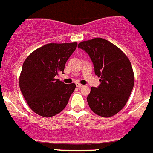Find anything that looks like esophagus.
Instances as JSON below:
<instances>
[{
	"instance_id": "obj_1",
	"label": "esophagus",
	"mask_w": 153,
	"mask_h": 153,
	"mask_svg": "<svg viewBox=\"0 0 153 153\" xmlns=\"http://www.w3.org/2000/svg\"><path fill=\"white\" fill-rule=\"evenodd\" d=\"M76 87H78V88H81V87H82L83 85L80 84V83H76Z\"/></svg>"
}]
</instances>
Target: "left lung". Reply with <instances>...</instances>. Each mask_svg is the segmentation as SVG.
<instances>
[{
	"mask_svg": "<svg viewBox=\"0 0 153 153\" xmlns=\"http://www.w3.org/2000/svg\"><path fill=\"white\" fill-rule=\"evenodd\" d=\"M93 62L95 74L100 77L98 88L91 87L87 101L92 111L103 117L118 113L127 102L134 82V72L126 54L102 38L78 45Z\"/></svg>",
	"mask_w": 153,
	"mask_h": 153,
	"instance_id": "1",
	"label": "left lung"
}]
</instances>
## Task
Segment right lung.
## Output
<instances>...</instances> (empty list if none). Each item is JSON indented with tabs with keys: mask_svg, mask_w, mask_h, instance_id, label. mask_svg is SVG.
Returning <instances> with one entry per match:
<instances>
[{
	"mask_svg": "<svg viewBox=\"0 0 153 153\" xmlns=\"http://www.w3.org/2000/svg\"><path fill=\"white\" fill-rule=\"evenodd\" d=\"M76 42L49 43L35 50L26 59L19 76V87L29 107L39 115L51 117L61 112L76 85L56 79L64 71Z\"/></svg>",
	"mask_w": 153,
	"mask_h": 153,
	"instance_id": "add662e5",
	"label": "right lung"
}]
</instances>
